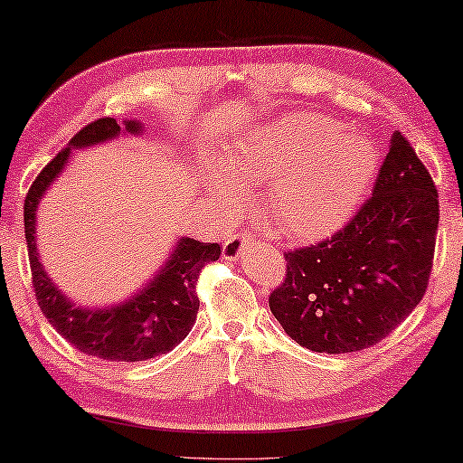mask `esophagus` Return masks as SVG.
I'll return each mask as SVG.
<instances>
[{"label": "esophagus", "mask_w": 463, "mask_h": 463, "mask_svg": "<svg viewBox=\"0 0 463 463\" xmlns=\"http://www.w3.org/2000/svg\"><path fill=\"white\" fill-rule=\"evenodd\" d=\"M248 241H250V233H240V236L227 238V241L223 244V254L222 256L225 260H238L240 254L244 252Z\"/></svg>", "instance_id": "esophagus-1"}]
</instances>
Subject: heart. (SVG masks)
Wrapping results in <instances>:
<instances>
[{
  "instance_id": "1",
  "label": "heart",
  "mask_w": 463,
  "mask_h": 463,
  "mask_svg": "<svg viewBox=\"0 0 463 463\" xmlns=\"http://www.w3.org/2000/svg\"><path fill=\"white\" fill-rule=\"evenodd\" d=\"M377 172V147L314 112L254 127L203 168L211 201L232 204L238 191L264 186L262 204L293 240H320L359 207Z\"/></svg>"
}]
</instances>
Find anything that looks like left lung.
<instances>
[{
  "label": "left lung",
  "instance_id": "8db88e82",
  "mask_svg": "<svg viewBox=\"0 0 463 463\" xmlns=\"http://www.w3.org/2000/svg\"><path fill=\"white\" fill-rule=\"evenodd\" d=\"M439 194L398 131L373 196L330 240L285 254L287 277L269 306L295 343L354 353L390 335L419 306L433 267Z\"/></svg>",
  "mask_w": 463,
  "mask_h": 463
}]
</instances>
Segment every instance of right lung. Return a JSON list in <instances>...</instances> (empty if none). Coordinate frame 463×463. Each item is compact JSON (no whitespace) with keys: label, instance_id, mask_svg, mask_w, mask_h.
Wrapping results in <instances>:
<instances>
[{"label":"right lung","instance_id":"right-lung-1","mask_svg":"<svg viewBox=\"0 0 463 463\" xmlns=\"http://www.w3.org/2000/svg\"><path fill=\"white\" fill-rule=\"evenodd\" d=\"M143 131L146 127L137 118H123V123L100 118L83 127L67 147L59 151L55 160L44 165L24 203L28 259L34 293L44 317L78 351L106 361H147L178 346L188 336L199 312V298L194 295L199 272L204 264L217 260L222 254L219 244L178 238L168 260L146 287L125 301L102 307H86L71 301L44 270L36 246V215L41 199L70 164L71 149L100 146L120 135H141Z\"/></svg>","mask_w":463,"mask_h":463}]
</instances>
